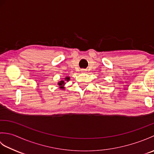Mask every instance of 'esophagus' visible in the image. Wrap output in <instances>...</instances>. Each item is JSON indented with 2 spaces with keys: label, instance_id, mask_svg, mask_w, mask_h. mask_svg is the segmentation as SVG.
<instances>
[{
  "label": "esophagus",
  "instance_id": "34e87169",
  "mask_svg": "<svg viewBox=\"0 0 154 154\" xmlns=\"http://www.w3.org/2000/svg\"><path fill=\"white\" fill-rule=\"evenodd\" d=\"M81 72H82V73H85L86 70L85 69H81Z\"/></svg>",
  "mask_w": 154,
  "mask_h": 154
}]
</instances>
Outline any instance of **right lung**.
Listing matches in <instances>:
<instances>
[{"mask_svg": "<svg viewBox=\"0 0 154 154\" xmlns=\"http://www.w3.org/2000/svg\"><path fill=\"white\" fill-rule=\"evenodd\" d=\"M70 80V77H65L63 78V80H61L57 83V85L60 86V89L64 90L65 89V81H69Z\"/></svg>", "mask_w": 154, "mask_h": 154, "instance_id": "1", "label": "right lung"}]
</instances>
